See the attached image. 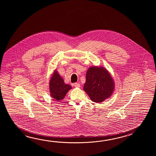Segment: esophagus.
<instances>
[{
	"instance_id": "34e87169",
	"label": "esophagus",
	"mask_w": 156,
	"mask_h": 156,
	"mask_svg": "<svg viewBox=\"0 0 156 156\" xmlns=\"http://www.w3.org/2000/svg\"><path fill=\"white\" fill-rule=\"evenodd\" d=\"M74 86L76 87H80V84L79 83H74Z\"/></svg>"
}]
</instances>
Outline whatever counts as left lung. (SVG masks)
<instances>
[{
  "instance_id": "obj_1",
  "label": "left lung",
  "mask_w": 156,
  "mask_h": 156,
  "mask_svg": "<svg viewBox=\"0 0 156 156\" xmlns=\"http://www.w3.org/2000/svg\"><path fill=\"white\" fill-rule=\"evenodd\" d=\"M112 77L103 67H91L86 74L83 90L95 103H101L112 95L114 89Z\"/></svg>"
}]
</instances>
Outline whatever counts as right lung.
I'll list each match as a JSON object with an SVG mask.
<instances>
[{"label":"right lung","mask_w":156,"mask_h":156,"mask_svg":"<svg viewBox=\"0 0 156 156\" xmlns=\"http://www.w3.org/2000/svg\"><path fill=\"white\" fill-rule=\"evenodd\" d=\"M71 86L64 83L63 79L57 71H55L50 81L51 95L57 100L63 99Z\"/></svg>","instance_id":"1"}]
</instances>
